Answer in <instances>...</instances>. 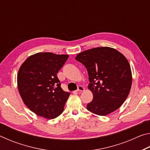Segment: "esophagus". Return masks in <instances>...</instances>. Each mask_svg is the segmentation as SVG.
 I'll return each instance as SVG.
<instances>
[{"mask_svg":"<svg viewBox=\"0 0 150 150\" xmlns=\"http://www.w3.org/2000/svg\"><path fill=\"white\" fill-rule=\"evenodd\" d=\"M77 91H84V88H83L82 86H79Z\"/></svg>","mask_w":150,"mask_h":150,"instance_id":"obj_1","label":"esophagus"}]
</instances>
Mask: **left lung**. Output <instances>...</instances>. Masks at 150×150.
Masks as SVG:
<instances>
[{"label":"left lung","mask_w":150,"mask_h":150,"mask_svg":"<svg viewBox=\"0 0 150 150\" xmlns=\"http://www.w3.org/2000/svg\"><path fill=\"white\" fill-rule=\"evenodd\" d=\"M75 59L87 68L93 98L87 108L100 116L117 110L130 93L132 77L125 56L114 48L98 47L79 54Z\"/></svg>","instance_id":"1"}]
</instances>
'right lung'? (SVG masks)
<instances>
[{"mask_svg": "<svg viewBox=\"0 0 150 150\" xmlns=\"http://www.w3.org/2000/svg\"><path fill=\"white\" fill-rule=\"evenodd\" d=\"M69 57L42 52L30 55L20 66L17 75L19 93L28 108L47 119L63 112L70 95L61 87L57 73Z\"/></svg>", "mask_w": 150, "mask_h": 150, "instance_id": "1", "label": "right lung"}]
</instances>
